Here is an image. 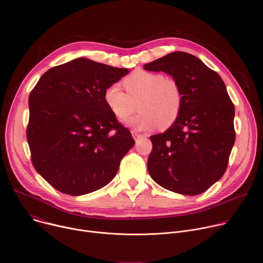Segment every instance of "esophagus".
<instances>
[{
	"label": "esophagus",
	"mask_w": 263,
	"mask_h": 263,
	"mask_svg": "<svg viewBox=\"0 0 263 263\" xmlns=\"http://www.w3.org/2000/svg\"><path fill=\"white\" fill-rule=\"evenodd\" d=\"M132 136H133V138H134L135 140H137V139H139L140 137H142L144 135H141V134H139V133L135 132V131H132Z\"/></svg>",
	"instance_id": "1"
}]
</instances>
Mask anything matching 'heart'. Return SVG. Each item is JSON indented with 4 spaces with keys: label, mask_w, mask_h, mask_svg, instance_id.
Segmentation results:
<instances>
[{
    "label": "heart",
    "mask_w": 263,
    "mask_h": 263,
    "mask_svg": "<svg viewBox=\"0 0 263 263\" xmlns=\"http://www.w3.org/2000/svg\"><path fill=\"white\" fill-rule=\"evenodd\" d=\"M123 85L114 83L104 92V101L112 114L121 122H126L136 109L140 112L130 124L138 129L148 130L158 126L170 128L180 114L183 95L176 81L158 72L138 69L123 80Z\"/></svg>",
    "instance_id": "b5f03b06"
}]
</instances>
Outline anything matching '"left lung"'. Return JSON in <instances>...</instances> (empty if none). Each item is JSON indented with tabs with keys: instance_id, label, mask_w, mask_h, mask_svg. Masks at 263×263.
I'll list each match as a JSON object with an SVG mask.
<instances>
[{
	"instance_id": "8db88e82",
	"label": "left lung",
	"mask_w": 263,
	"mask_h": 263,
	"mask_svg": "<svg viewBox=\"0 0 263 263\" xmlns=\"http://www.w3.org/2000/svg\"><path fill=\"white\" fill-rule=\"evenodd\" d=\"M144 69L172 76L183 95L177 121L150 137L149 174L172 192L198 195L228 168L235 142L234 104L219 74L190 53H169Z\"/></svg>"
}]
</instances>
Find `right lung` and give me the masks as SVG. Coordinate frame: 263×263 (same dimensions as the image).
Here are the masks:
<instances>
[{
  "label": "right lung",
  "mask_w": 263,
  "mask_h": 263,
  "mask_svg": "<svg viewBox=\"0 0 263 263\" xmlns=\"http://www.w3.org/2000/svg\"><path fill=\"white\" fill-rule=\"evenodd\" d=\"M126 68L79 58L41 77L29 95L27 141L36 172L79 196L108 184L135 141L104 101Z\"/></svg>",
  "instance_id": "right-lung-1"
}]
</instances>
